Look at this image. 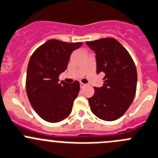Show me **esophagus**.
<instances>
[{"instance_id": "esophagus-1", "label": "esophagus", "mask_w": 158, "mask_h": 158, "mask_svg": "<svg viewBox=\"0 0 158 158\" xmlns=\"http://www.w3.org/2000/svg\"><path fill=\"white\" fill-rule=\"evenodd\" d=\"M85 86H86V85H85V84H83V83H81V84H80L81 88H84Z\"/></svg>"}]
</instances>
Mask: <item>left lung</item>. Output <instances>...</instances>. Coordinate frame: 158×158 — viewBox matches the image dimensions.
Masks as SVG:
<instances>
[{
	"mask_svg": "<svg viewBox=\"0 0 158 158\" xmlns=\"http://www.w3.org/2000/svg\"><path fill=\"white\" fill-rule=\"evenodd\" d=\"M95 53L97 73L105 75L102 87H94L88 98L91 110L106 121L118 119L129 109L137 83L136 66L128 51L113 38L86 42Z\"/></svg>",
	"mask_w": 158,
	"mask_h": 158,
	"instance_id": "obj_1",
	"label": "left lung"
}]
</instances>
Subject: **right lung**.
Returning a JSON list of instances; mask_svg holds the SVG:
<instances>
[{
	"label": "right lung",
	"mask_w": 158,
	"mask_h": 158,
	"mask_svg": "<svg viewBox=\"0 0 158 158\" xmlns=\"http://www.w3.org/2000/svg\"><path fill=\"white\" fill-rule=\"evenodd\" d=\"M82 43H69L50 40L33 52L28 62L26 92L30 104L43 119L57 123L67 118L72 111L80 84L59 82L65 71L70 55Z\"/></svg>",
	"instance_id": "add662e5"
}]
</instances>
